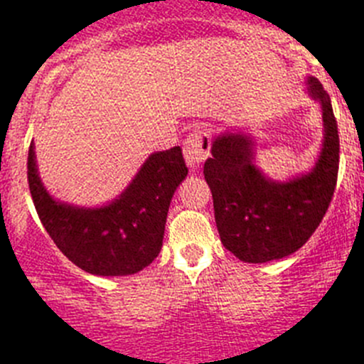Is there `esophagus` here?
<instances>
[{"instance_id": "obj_1", "label": "esophagus", "mask_w": 364, "mask_h": 364, "mask_svg": "<svg viewBox=\"0 0 364 364\" xmlns=\"http://www.w3.org/2000/svg\"><path fill=\"white\" fill-rule=\"evenodd\" d=\"M209 149H211V137H209V132L204 130V128L193 130L192 134L185 139V148H183L186 164L192 168L199 167V165L208 159Z\"/></svg>"}]
</instances>
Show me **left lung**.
I'll use <instances>...</instances> for the list:
<instances>
[{
	"instance_id": "obj_1",
	"label": "left lung",
	"mask_w": 364,
	"mask_h": 364,
	"mask_svg": "<svg viewBox=\"0 0 364 364\" xmlns=\"http://www.w3.org/2000/svg\"><path fill=\"white\" fill-rule=\"evenodd\" d=\"M308 91L322 104L326 132L310 174L289 183L269 181L253 165L252 141L240 134L216 137L213 156L204 164L220 240L245 262H267L299 250L331 204L338 179V127L322 84L310 77Z\"/></svg>"
}]
</instances>
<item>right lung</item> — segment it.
I'll return each instance as SVG.
<instances>
[{
	"instance_id": "add662e5",
	"label": "right lung",
	"mask_w": 364,
	"mask_h": 364,
	"mask_svg": "<svg viewBox=\"0 0 364 364\" xmlns=\"http://www.w3.org/2000/svg\"><path fill=\"white\" fill-rule=\"evenodd\" d=\"M188 174L179 146L146 160L119 199L84 209L56 203L36 174L33 142L28 153V185L35 209L50 240L77 267L100 277H123L144 269L164 241L168 204Z\"/></svg>"
}]
</instances>
